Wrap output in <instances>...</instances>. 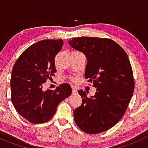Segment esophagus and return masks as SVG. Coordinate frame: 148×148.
<instances>
[{"instance_id": "34e87169", "label": "esophagus", "mask_w": 148, "mask_h": 148, "mask_svg": "<svg viewBox=\"0 0 148 148\" xmlns=\"http://www.w3.org/2000/svg\"><path fill=\"white\" fill-rule=\"evenodd\" d=\"M72 90H73V93H75V92H77V87L73 86V87H72Z\"/></svg>"}]
</instances>
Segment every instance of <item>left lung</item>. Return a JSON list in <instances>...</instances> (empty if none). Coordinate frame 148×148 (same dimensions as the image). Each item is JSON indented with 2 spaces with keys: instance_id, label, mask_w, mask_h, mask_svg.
<instances>
[{
  "instance_id": "obj_1",
  "label": "left lung",
  "mask_w": 148,
  "mask_h": 148,
  "mask_svg": "<svg viewBox=\"0 0 148 148\" xmlns=\"http://www.w3.org/2000/svg\"><path fill=\"white\" fill-rule=\"evenodd\" d=\"M68 42L85 55L84 77L97 88L90 98L85 91L78 90L82 103L73 113L75 124L89 134L106 131L124 116L133 96L135 84L130 60L111 39L79 37Z\"/></svg>"
}]
</instances>
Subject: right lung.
I'll return each instance as SVG.
<instances>
[{
	"mask_svg": "<svg viewBox=\"0 0 148 148\" xmlns=\"http://www.w3.org/2000/svg\"><path fill=\"white\" fill-rule=\"evenodd\" d=\"M63 40H40L23 51L12 68L11 101L18 113L32 124L49 121L58 104L70 96L72 88L62 84L55 90H43V84L56 73L55 58Z\"/></svg>",
	"mask_w": 148,
	"mask_h": 148,
	"instance_id": "add662e5",
	"label": "right lung"
}]
</instances>
